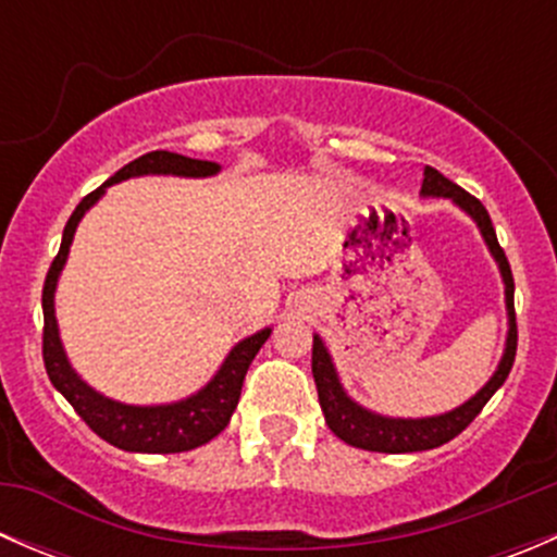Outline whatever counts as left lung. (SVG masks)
<instances>
[{"mask_svg": "<svg viewBox=\"0 0 557 557\" xmlns=\"http://www.w3.org/2000/svg\"><path fill=\"white\" fill-rule=\"evenodd\" d=\"M423 196H445L453 199V205H458L466 215H471V221L480 228L482 239H485L487 250L496 258L498 272L504 280V299H507V314H509V331H507V347H504V356L498 361V369L493 372V377L487 380L474 396L469 398L460 407L450 409L445 414H434V418H385V414L372 412V409L361 407V404L352 401L345 393V387L339 383V374H336L334 361H331L329 350H325L323 339L318 334L312 336V377L318 385V398L320 409L325 414V425L339 436L342 442L352 447H361V450L372 453H420V450H434V447L447 445L455 440L476 414L482 412L487 401H491L493 393L504 385V380L509 377L515 363V352H518V323H515V280L512 269H509L507 256H504L502 245L496 239V228H493L491 215L482 207L480 199H474L471 194H466L460 185H455L453 180H447L445 174L436 172L434 166H425L423 172Z\"/></svg>", "mask_w": 557, "mask_h": 557, "instance_id": "1", "label": "left lung"}]
</instances>
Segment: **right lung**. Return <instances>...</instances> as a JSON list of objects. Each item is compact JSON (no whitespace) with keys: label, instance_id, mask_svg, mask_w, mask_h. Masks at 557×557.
Masks as SVG:
<instances>
[{"label":"right lung","instance_id":"right-lung-1","mask_svg":"<svg viewBox=\"0 0 557 557\" xmlns=\"http://www.w3.org/2000/svg\"><path fill=\"white\" fill-rule=\"evenodd\" d=\"M221 172V166L215 161H199L188 159V156L170 153V150H153V153H145L139 159H134L132 164H126L123 170L112 174L107 183L99 185L97 190L86 196L81 205L75 207V212L70 215L64 226V237H61L59 256L53 258L48 269V277H45L42 288V361L45 372H48L50 383L55 391L72 404L77 414L86 420L88 429L97 436H102L104 442H110L112 447L126 453H185L194 450V447L207 445L210 440H215L223 429L232 420L234 409L239 404V393H243L245 374L250 369L252 358L261 350L263 342L269 339L272 329H261L258 334L247 336L239 345L232 347V352L226 356V361L221 363L215 377L210 380L199 393L183 398V401L172 404H153V407H137V404H121L112 401V398L102 396V393L94 391L91 385L83 383L77 377V372L72 369L70 358H66L64 345H61L59 336V323H55V285H59V274L64 269L66 256H70L72 237H75V228L81 223V218L97 205L104 196V190L112 183H121L128 177H143V174H177V177H210V174Z\"/></svg>","mask_w":557,"mask_h":557}]
</instances>
